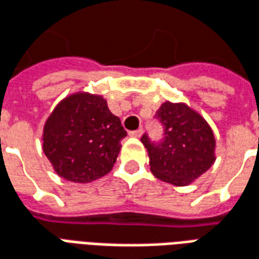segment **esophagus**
Here are the masks:
<instances>
[{
  "label": "esophagus",
  "instance_id": "1",
  "mask_svg": "<svg viewBox=\"0 0 259 259\" xmlns=\"http://www.w3.org/2000/svg\"><path fill=\"white\" fill-rule=\"evenodd\" d=\"M129 135L132 136V137H141V135H143V130L141 129L133 130V132H130Z\"/></svg>",
  "mask_w": 259,
  "mask_h": 259
}]
</instances>
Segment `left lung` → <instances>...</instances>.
<instances>
[{"mask_svg":"<svg viewBox=\"0 0 259 259\" xmlns=\"http://www.w3.org/2000/svg\"><path fill=\"white\" fill-rule=\"evenodd\" d=\"M163 127L162 140L141 143L148 151L151 172L175 186L190 185L215 161V137L205 119L186 104L163 102L155 113Z\"/></svg>","mask_w":259,"mask_h":259,"instance_id":"obj_1","label":"left lung"}]
</instances>
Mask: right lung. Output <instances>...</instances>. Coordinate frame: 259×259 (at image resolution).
<instances>
[{"instance_id": "add662e5", "label": "right lung", "mask_w": 259, "mask_h": 259, "mask_svg": "<svg viewBox=\"0 0 259 259\" xmlns=\"http://www.w3.org/2000/svg\"><path fill=\"white\" fill-rule=\"evenodd\" d=\"M126 135L101 96L77 93L59 102L47 119L42 150L61 178L89 183L111 172Z\"/></svg>"}]
</instances>
